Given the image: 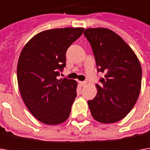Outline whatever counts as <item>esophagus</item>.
<instances>
[{
	"label": "esophagus",
	"instance_id": "obj_1",
	"mask_svg": "<svg viewBox=\"0 0 150 150\" xmlns=\"http://www.w3.org/2000/svg\"><path fill=\"white\" fill-rule=\"evenodd\" d=\"M79 83H80V86H81V87H84V86L87 85V82H80Z\"/></svg>",
	"mask_w": 150,
	"mask_h": 150
}]
</instances>
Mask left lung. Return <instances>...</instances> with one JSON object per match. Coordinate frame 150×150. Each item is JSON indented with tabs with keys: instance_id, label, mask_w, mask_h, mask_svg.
I'll use <instances>...</instances> for the list:
<instances>
[{
	"instance_id": "obj_1",
	"label": "left lung",
	"mask_w": 150,
	"mask_h": 150,
	"mask_svg": "<svg viewBox=\"0 0 150 150\" xmlns=\"http://www.w3.org/2000/svg\"><path fill=\"white\" fill-rule=\"evenodd\" d=\"M83 34L92 46L98 71L105 73L100 85H96V97L88 101L90 112L99 123H116L127 116L139 98L140 62L124 39L111 30L88 28Z\"/></svg>"
}]
</instances>
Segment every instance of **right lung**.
<instances>
[{"label":"right lung","mask_w":150,"mask_h":150,"mask_svg":"<svg viewBox=\"0 0 150 150\" xmlns=\"http://www.w3.org/2000/svg\"><path fill=\"white\" fill-rule=\"evenodd\" d=\"M83 27L41 32L24 46L17 63V82L27 109L40 122L56 125L69 117L77 97L78 83L60 78L66 52L83 32Z\"/></svg>","instance_id":"right-lung-1"}]
</instances>
